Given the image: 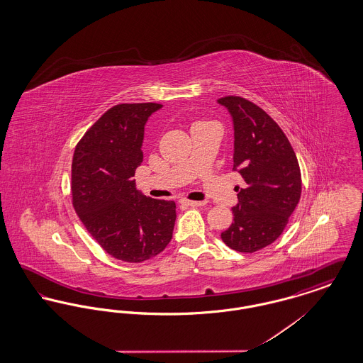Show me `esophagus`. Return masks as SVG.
<instances>
[{
	"mask_svg": "<svg viewBox=\"0 0 363 363\" xmlns=\"http://www.w3.org/2000/svg\"><path fill=\"white\" fill-rule=\"evenodd\" d=\"M182 206H188V207H201L206 204V201H193V200H181Z\"/></svg>",
	"mask_w": 363,
	"mask_h": 363,
	"instance_id": "1",
	"label": "esophagus"
}]
</instances>
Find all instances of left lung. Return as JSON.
I'll return each mask as SVG.
<instances>
[{
  "label": "left lung",
  "mask_w": 363,
  "mask_h": 363,
  "mask_svg": "<svg viewBox=\"0 0 363 363\" xmlns=\"http://www.w3.org/2000/svg\"><path fill=\"white\" fill-rule=\"evenodd\" d=\"M218 104L227 108L234 129V166L245 186H235L234 222L222 233L228 247L253 253L277 241L299 203L302 182L293 147L262 108L240 96Z\"/></svg>",
  "instance_id": "8db88e82"
}]
</instances>
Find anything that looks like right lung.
I'll list each match as a JSON object with an SVG mask.
<instances>
[{
  "mask_svg": "<svg viewBox=\"0 0 363 363\" xmlns=\"http://www.w3.org/2000/svg\"><path fill=\"white\" fill-rule=\"evenodd\" d=\"M163 106L117 104L80 140L72 163L73 207L104 250L126 262L152 259L173 238L175 203L136 190L144 126Z\"/></svg>",
  "mask_w": 363,
  "mask_h": 363,
  "instance_id": "add662e5",
  "label": "right lung"
}]
</instances>
